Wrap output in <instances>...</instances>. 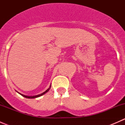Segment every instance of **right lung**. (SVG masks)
<instances>
[{
	"label": "right lung",
	"instance_id": "add662e5",
	"mask_svg": "<svg viewBox=\"0 0 125 125\" xmlns=\"http://www.w3.org/2000/svg\"><path fill=\"white\" fill-rule=\"evenodd\" d=\"M51 85H50V88H49L48 89H47V90L45 91V92H43V93H42V94H39V95H34V96H28V95H23V94H21V93H18V92H17H17L19 93V94H20L21 95H22V96L24 97H25V98H27V99H34V98H37V97H39L42 96V95H43V94H45V93H47V92L50 89V88H51Z\"/></svg>",
	"mask_w": 125,
	"mask_h": 125
}]
</instances>
